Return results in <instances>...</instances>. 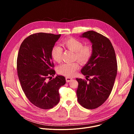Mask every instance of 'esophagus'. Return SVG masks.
Instances as JSON below:
<instances>
[{"label":"esophagus","instance_id":"esophagus-1","mask_svg":"<svg viewBox=\"0 0 134 134\" xmlns=\"http://www.w3.org/2000/svg\"><path fill=\"white\" fill-rule=\"evenodd\" d=\"M66 80L67 82H69L72 80V79H71L70 77H66Z\"/></svg>","mask_w":134,"mask_h":134}]
</instances>
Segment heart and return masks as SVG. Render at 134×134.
<instances>
[{"label":"heart","mask_w":134,"mask_h":134,"mask_svg":"<svg viewBox=\"0 0 134 134\" xmlns=\"http://www.w3.org/2000/svg\"><path fill=\"white\" fill-rule=\"evenodd\" d=\"M62 45L66 48L74 52V59H77L81 63L85 64L91 58L92 54V48L90 46H83L80 40L75 38H67L63 40ZM63 50L59 46L52 47L51 55L52 59L56 62L59 63L62 59ZM79 68L77 62L67 63L63 64L58 68V73L67 76L72 77L76 74V70Z\"/></svg>","instance_id":"heart-1"}]
</instances>
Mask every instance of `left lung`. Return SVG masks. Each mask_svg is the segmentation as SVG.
Listing matches in <instances>:
<instances>
[{
    "label": "left lung",
    "instance_id": "1",
    "mask_svg": "<svg viewBox=\"0 0 134 134\" xmlns=\"http://www.w3.org/2000/svg\"><path fill=\"white\" fill-rule=\"evenodd\" d=\"M92 43V54L81 70L86 77L93 76L87 83L76 79L79 83L76 91L79 103L84 108L94 109L101 105L108 98L117 73V63L114 48L110 41L93 31L83 33Z\"/></svg>",
    "mask_w": 134,
    "mask_h": 134
}]
</instances>
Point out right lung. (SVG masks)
<instances>
[{
	"instance_id": "add662e5",
	"label": "right lung",
	"mask_w": 134,
	"mask_h": 134,
	"mask_svg": "<svg viewBox=\"0 0 134 134\" xmlns=\"http://www.w3.org/2000/svg\"><path fill=\"white\" fill-rule=\"evenodd\" d=\"M61 34L38 33L26 37L19 49L17 70L22 90L29 100L36 107L49 109L58 103L59 90L66 83L64 76H54L51 51Z\"/></svg>"
}]
</instances>
